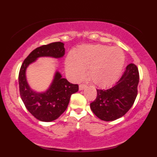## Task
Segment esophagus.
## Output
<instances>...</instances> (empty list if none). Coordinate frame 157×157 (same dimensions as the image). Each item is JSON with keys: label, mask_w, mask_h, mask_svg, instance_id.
<instances>
[{"label": "esophagus", "mask_w": 157, "mask_h": 157, "mask_svg": "<svg viewBox=\"0 0 157 157\" xmlns=\"http://www.w3.org/2000/svg\"><path fill=\"white\" fill-rule=\"evenodd\" d=\"M86 86H86V84H83V83L80 84V86H79V89H80V90H83L85 88H86Z\"/></svg>", "instance_id": "obj_1"}]
</instances>
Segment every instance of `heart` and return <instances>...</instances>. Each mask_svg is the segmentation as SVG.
Wrapping results in <instances>:
<instances>
[{"label": "heart", "instance_id": "heart-1", "mask_svg": "<svg viewBox=\"0 0 157 157\" xmlns=\"http://www.w3.org/2000/svg\"><path fill=\"white\" fill-rule=\"evenodd\" d=\"M125 55L120 48L105 45L85 46L79 48L75 55L68 56L66 67L74 80L89 76L95 85L101 87L114 82L121 72Z\"/></svg>", "mask_w": 157, "mask_h": 157}]
</instances>
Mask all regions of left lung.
Here are the masks:
<instances>
[{"instance_id":"obj_1","label":"left lung","mask_w":157,"mask_h":157,"mask_svg":"<svg viewBox=\"0 0 157 157\" xmlns=\"http://www.w3.org/2000/svg\"><path fill=\"white\" fill-rule=\"evenodd\" d=\"M139 80L137 66L129 64L120 80L110 89H97L96 99L90 104L91 111L104 121L122 117L134 105L137 96Z\"/></svg>"}]
</instances>
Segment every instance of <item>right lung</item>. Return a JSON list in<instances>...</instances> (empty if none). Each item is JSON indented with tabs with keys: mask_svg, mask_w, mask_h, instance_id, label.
<instances>
[{
	"mask_svg": "<svg viewBox=\"0 0 157 157\" xmlns=\"http://www.w3.org/2000/svg\"><path fill=\"white\" fill-rule=\"evenodd\" d=\"M64 44L55 42L36 48L25 59L19 71L20 95L25 106L37 120L52 122L56 120L67 109L71 94L79 90L77 84H72L63 78L57 72L51 87L45 93L38 94L30 89L26 79V67L39 57L58 58L64 55Z\"/></svg>",
	"mask_w": 157,
	"mask_h": 157,
	"instance_id": "1",
	"label": "right lung"
}]
</instances>
